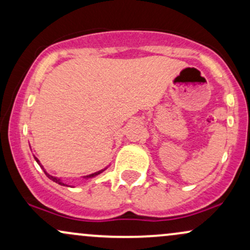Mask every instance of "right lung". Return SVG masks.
<instances>
[{
    "mask_svg": "<svg viewBox=\"0 0 250 250\" xmlns=\"http://www.w3.org/2000/svg\"><path fill=\"white\" fill-rule=\"evenodd\" d=\"M34 158H35V161L37 162V163H38L39 167H42V170L44 171V173L46 174V177H47V178L52 180V182H55V183H57V184H59V185H62V186H68V188H76V186H74V185H68V184H66V183L64 182V180H62V178H59V177H55V176H52V174H50L49 172H47L46 170L44 169V167H43V165L41 164V162H39V159H38L37 157H36V156H34ZM108 167H109V165H108ZM108 167H104V169H102V170H99V171H96V172H94V173H91V174H87V176H83V179H85V180H88V179H92V178H94V177L99 176V174L104 172V171L106 170Z\"/></svg>",
    "mask_w": 250,
    "mask_h": 250,
    "instance_id": "right-lung-1",
    "label": "right lung"
}]
</instances>
